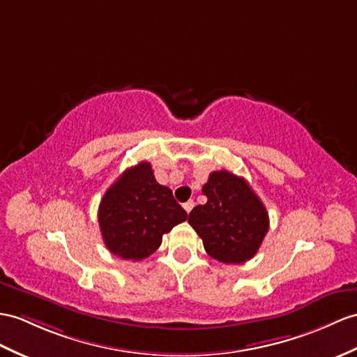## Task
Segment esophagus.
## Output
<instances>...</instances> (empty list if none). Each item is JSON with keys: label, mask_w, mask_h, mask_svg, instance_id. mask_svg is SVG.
Wrapping results in <instances>:
<instances>
[{"label": "esophagus", "mask_w": 357, "mask_h": 357, "mask_svg": "<svg viewBox=\"0 0 357 357\" xmlns=\"http://www.w3.org/2000/svg\"><path fill=\"white\" fill-rule=\"evenodd\" d=\"M194 199H189V202H186L185 204H183V207H185V211L189 213L190 211H192V208H194Z\"/></svg>", "instance_id": "1"}]
</instances>
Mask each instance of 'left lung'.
Segmentation results:
<instances>
[{
  "mask_svg": "<svg viewBox=\"0 0 357 357\" xmlns=\"http://www.w3.org/2000/svg\"><path fill=\"white\" fill-rule=\"evenodd\" d=\"M202 190L207 202L192 208L188 222L203 239L207 255L233 265L255 257L269 218L247 180L225 169L213 171Z\"/></svg>",
  "mask_w": 357,
  "mask_h": 357,
  "instance_id": "obj_1",
  "label": "left lung"
}]
</instances>
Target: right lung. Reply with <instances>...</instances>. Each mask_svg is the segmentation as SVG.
Returning <instances> with one entry per match:
<instances>
[{
	"label": "right lung",
	"instance_id": "right-lung-1",
	"mask_svg": "<svg viewBox=\"0 0 357 357\" xmlns=\"http://www.w3.org/2000/svg\"><path fill=\"white\" fill-rule=\"evenodd\" d=\"M188 213L159 185L149 162L126 169L104 194L98 222L107 250L121 259L142 260L162 244V236L186 221Z\"/></svg>",
	"mask_w": 357,
	"mask_h": 357
}]
</instances>
